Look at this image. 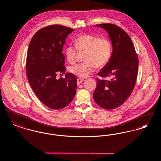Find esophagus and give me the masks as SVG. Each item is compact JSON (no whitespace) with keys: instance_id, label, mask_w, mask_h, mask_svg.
Returning a JSON list of instances; mask_svg holds the SVG:
<instances>
[{"instance_id":"1","label":"esophagus","mask_w":161,"mask_h":161,"mask_svg":"<svg viewBox=\"0 0 161 161\" xmlns=\"http://www.w3.org/2000/svg\"><path fill=\"white\" fill-rule=\"evenodd\" d=\"M77 84L79 85L84 80V79H82V78H77Z\"/></svg>"}]
</instances>
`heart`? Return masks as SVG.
Here are the masks:
<instances>
[{
  "mask_svg": "<svg viewBox=\"0 0 161 161\" xmlns=\"http://www.w3.org/2000/svg\"><path fill=\"white\" fill-rule=\"evenodd\" d=\"M75 45H69L65 53L69 63L76 61L77 50L86 51L85 62L76 64L69 68V71L79 77L84 78L92 73L96 68L103 67L108 62L111 55V43L106 37H99L90 34L77 36Z\"/></svg>",
  "mask_w": 161,
  "mask_h": 161,
  "instance_id": "obj_1",
  "label": "heart"
}]
</instances>
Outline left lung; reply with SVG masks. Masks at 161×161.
Listing matches in <instances>:
<instances>
[{"mask_svg":"<svg viewBox=\"0 0 161 161\" xmlns=\"http://www.w3.org/2000/svg\"><path fill=\"white\" fill-rule=\"evenodd\" d=\"M96 26L108 32L113 53L108 63L98 73L103 79L97 78L93 98L102 108L113 110L122 105L132 93L137 76L139 60L132 41L124 30L108 23ZM105 77L110 79L104 80Z\"/></svg>","mask_w":161,"mask_h":161,"instance_id":"8db88e82","label":"left lung"}]
</instances>
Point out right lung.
I'll return each mask as SVG.
<instances>
[{
  "label": "right lung",
  "mask_w": 161,
  "mask_h": 161,
  "mask_svg": "<svg viewBox=\"0 0 161 161\" xmlns=\"http://www.w3.org/2000/svg\"><path fill=\"white\" fill-rule=\"evenodd\" d=\"M73 31L60 25L45 26L34 34L28 47L27 79L36 96L51 109L67 107L76 92V77L73 74L67 73L65 78H56L58 73L63 74L66 71L63 47Z\"/></svg>",
  "instance_id": "1"
}]
</instances>
